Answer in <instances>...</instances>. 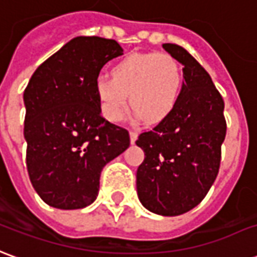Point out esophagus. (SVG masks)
Wrapping results in <instances>:
<instances>
[{"mask_svg":"<svg viewBox=\"0 0 257 257\" xmlns=\"http://www.w3.org/2000/svg\"><path fill=\"white\" fill-rule=\"evenodd\" d=\"M137 138H138L137 132H130V141H132V144L136 143V141H137Z\"/></svg>","mask_w":257,"mask_h":257,"instance_id":"34e87169","label":"esophagus"}]
</instances>
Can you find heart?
I'll return each instance as SVG.
<instances>
[{
  "label": "heart",
  "mask_w": 257,
  "mask_h": 257,
  "mask_svg": "<svg viewBox=\"0 0 257 257\" xmlns=\"http://www.w3.org/2000/svg\"><path fill=\"white\" fill-rule=\"evenodd\" d=\"M110 77L99 76L94 88L101 114L112 123L123 117L127 95L137 119L161 121L176 106L183 88L181 65L158 52L125 56L112 67Z\"/></svg>",
  "instance_id": "heart-1"
}]
</instances>
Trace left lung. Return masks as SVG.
<instances>
[{
  "label": "left lung",
  "instance_id": "left-lung-1",
  "mask_svg": "<svg viewBox=\"0 0 257 257\" xmlns=\"http://www.w3.org/2000/svg\"><path fill=\"white\" fill-rule=\"evenodd\" d=\"M163 48L183 65L176 106L136 141L145 158L137 170V194L149 212L178 216L206 196L217 177L225 138L224 101L210 76L177 44Z\"/></svg>",
  "mask_w": 257,
  "mask_h": 257
}]
</instances>
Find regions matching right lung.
<instances>
[{
	"label": "right lung",
	"mask_w": 257,
	"mask_h": 257,
	"mask_svg": "<svg viewBox=\"0 0 257 257\" xmlns=\"http://www.w3.org/2000/svg\"><path fill=\"white\" fill-rule=\"evenodd\" d=\"M120 55L114 40L80 36L41 63L27 84V172L50 206L91 205L103 166L130 145L128 132L101 116L94 88L103 65Z\"/></svg>",
	"instance_id": "1"
}]
</instances>
